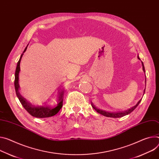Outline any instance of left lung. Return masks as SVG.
I'll return each instance as SVG.
<instances>
[{
    "label": "left lung",
    "mask_w": 159,
    "mask_h": 159,
    "mask_svg": "<svg viewBox=\"0 0 159 159\" xmlns=\"http://www.w3.org/2000/svg\"><path fill=\"white\" fill-rule=\"evenodd\" d=\"M138 58L139 59V60H140L139 59V56H138ZM142 65H143V70H144V71L145 72V67H144V66H143V63H142ZM145 90L144 91V93H145ZM141 99H140L139 102H138V103L134 106V107H132V108H129L128 110H126V111H121V112H108V111H104V110H99V109H98V108H97L96 107H95V106L93 105V104H92L91 103V105H92V107L98 112V113H100V114H102V115H104V116H105V117H113V118H119V117H124V116H125V115H128V114H129L130 113H131L138 106V105L140 103V102H141Z\"/></svg>",
    "instance_id": "left-lung-1"
}]
</instances>
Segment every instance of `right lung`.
Instances as JSON below:
<instances>
[{"mask_svg": "<svg viewBox=\"0 0 159 159\" xmlns=\"http://www.w3.org/2000/svg\"><path fill=\"white\" fill-rule=\"evenodd\" d=\"M27 46L25 49L23 54L21 55L20 58L17 63V66L15 71V79H14V88H15L16 94L17 97L18 98L20 103L24 107V108L32 116L37 117V118H46L54 116L57 112H58L63 106V93L64 91H62L59 94L58 96V102L56 107H44V106H40L37 107L32 103H29L28 101L24 98L19 93V88L20 85L18 83L19 80V73L20 71V61L21 60V57L23 55V53L26 51Z\"/></svg>", "mask_w": 159, "mask_h": 159, "instance_id": "obj_1", "label": "right lung"}]
</instances>
